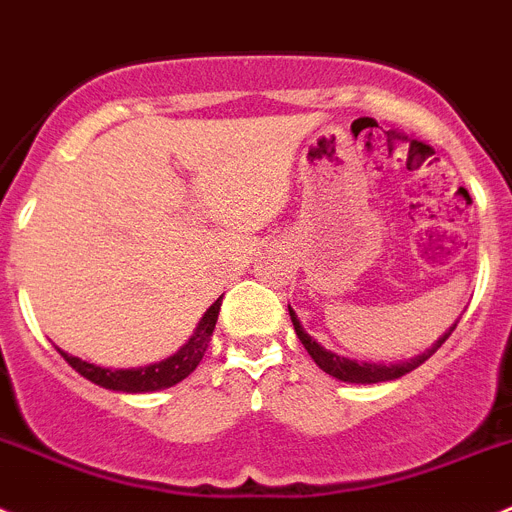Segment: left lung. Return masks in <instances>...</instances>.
<instances>
[{
	"label": "left lung",
	"instance_id": "8db88e82",
	"mask_svg": "<svg viewBox=\"0 0 512 512\" xmlns=\"http://www.w3.org/2000/svg\"><path fill=\"white\" fill-rule=\"evenodd\" d=\"M288 313H290V321H293V329H296L298 339H301V344L306 347V352L311 354L313 362H316V365H319L326 375L336 377V380H342V382H354V385H375V382L398 380V377L408 375V372L416 370L418 365H423V362H426V359L431 357V354H434L436 349L446 342V339H449L451 331L457 329V324H451L449 331H444V334L436 339V344H431V349H426V352L418 354V357L382 365V362H359V359H349V357H342V354L331 352V349H326L324 344L316 342V339H313V336L303 329L301 321H298V316H296V311H293L290 306H288Z\"/></svg>",
	"mask_w": 512,
	"mask_h": 512
}]
</instances>
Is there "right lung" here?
Instances as JSON below:
<instances>
[{
  "label": "right lung",
  "mask_w": 512,
  "mask_h": 512,
  "mask_svg": "<svg viewBox=\"0 0 512 512\" xmlns=\"http://www.w3.org/2000/svg\"><path fill=\"white\" fill-rule=\"evenodd\" d=\"M219 308H222V296L216 298L206 313L201 316L199 326L193 329L191 339L178 349L176 354L160 359V362H153V365L145 367H130V370H109V367L91 365V362H84V359L73 357V354L61 352V357L66 359L68 365L78 372L81 377L91 380L99 388L117 390V393H155V390L173 388L176 382L186 380L199 362L204 359L206 347L211 342V334H214L216 319H219Z\"/></svg>",
  "instance_id": "right-lung-1"
}]
</instances>
